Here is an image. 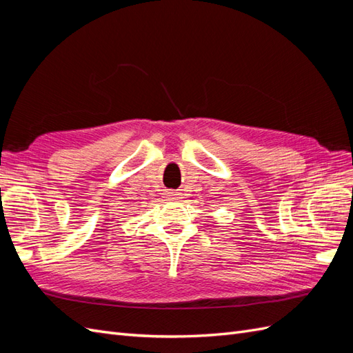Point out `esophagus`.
I'll return each instance as SVG.
<instances>
[{"label": "esophagus", "mask_w": 353, "mask_h": 353, "mask_svg": "<svg viewBox=\"0 0 353 353\" xmlns=\"http://www.w3.org/2000/svg\"><path fill=\"white\" fill-rule=\"evenodd\" d=\"M178 193H174V191H169L168 193V197H170V199H178Z\"/></svg>", "instance_id": "34e87169"}]
</instances>
